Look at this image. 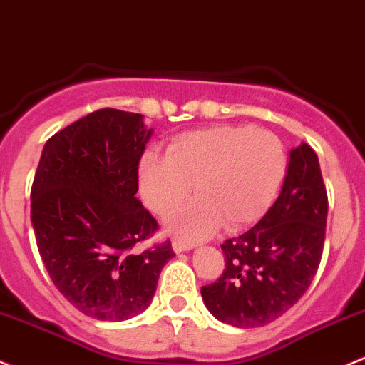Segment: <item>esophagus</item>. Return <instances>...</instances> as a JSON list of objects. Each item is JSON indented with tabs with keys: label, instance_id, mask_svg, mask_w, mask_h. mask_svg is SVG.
I'll list each match as a JSON object with an SVG mask.
<instances>
[{
	"label": "esophagus",
	"instance_id": "obj_1",
	"mask_svg": "<svg viewBox=\"0 0 365 365\" xmlns=\"http://www.w3.org/2000/svg\"><path fill=\"white\" fill-rule=\"evenodd\" d=\"M190 248H194L192 243H187V241L178 240V237H175V240H173V250H175L176 253L187 252V250H190Z\"/></svg>",
	"mask_w": 365,
	"mask_h": 365
}]
</instances>
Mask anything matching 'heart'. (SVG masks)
Returning a JSON list of instances; mask_svg holds the SVG:
<instances>
[{
    "label": "heart",
    "mask_w": 365,
    "mask_h": 365,
    "mask_svg": "<svg viewBox=\"0 0 365 365\" xmlns=\"http://www.w3.org/2000/svg\"><path fill=\"white\" fill-rule=\"evenodd\" d=\"M287 173L282 140L252 125H213L173 138L168 155L143 153L140 190L153 213L168 215L190 192L195 199L168 218V229L185 240L210 236L259 220Z\"/></svg>",
    "instance_id": "1"
}]
</instances>
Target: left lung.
Segmentation results:
<instances>
[{
    "label": "left lung",
    "mask_w": 365,
    "mask_h": 365,
    "mask_svg": "<svg viewBox=\"0 0 365 365\" xmlns=\"http://www.w3.org/2000/svg\"><path fill=\"white\" fill-rule=\"evenodd\" d=\"M327 190L317 153L302 143L290 152L282 192L250 231L220 245L225 269L201 287L215 318L240 329L271 324L302 297L322 260Z\"/></svg>",
    "instance_id": "obj_1"
}]
</instances>
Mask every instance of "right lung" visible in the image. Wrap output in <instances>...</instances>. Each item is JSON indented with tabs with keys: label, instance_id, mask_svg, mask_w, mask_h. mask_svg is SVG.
Here are the masks:
<instances>
[{
	"label": "right lung",
	"instance_id": "1",
	"mask_svg": "<svg viewBox=\"0 0 365 365\" xmlns=\"http://www.w3.org/2000/svg\"><path fill=\"white\" fill-rule=\"evenodd\" d=\"M152 129L143 115L96 110L45 143L31 187V222L48 276L78 312L122 322L148 308L171 241L138 245L159 224L136 197Z\"/></svg>",
	"mask_w": 365,
	"mask_h": 365
}]
</instances>
